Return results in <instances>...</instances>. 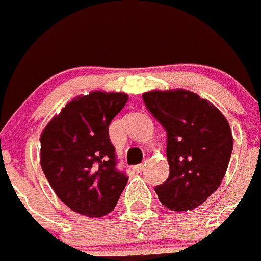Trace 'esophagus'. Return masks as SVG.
<instances>
[{
    "instance_id": "obj_1",
    "label": "esophagus",
    "mask_w": 261,
    "mask_h": 261,
    "mask_svg": "<svg viewBox=\"0 0 261 261\" xmlns=\"http://www.w3.org/2000/svg\"><path fill=\"white\" fill-rule=\"evenodd\" d=\"M143 169H144V165H143V164H138V165L134 166V170H135L136 173H140Z\"/></svg>"
}]
</instances>
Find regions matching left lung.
<instances>
[{
  "label": "left lung",
  "mask_w": 261,
  "mask_h": 261,
  "mask_svg": "<svg viewBox=\"0 0 261 261\" xmlns=\"http://www.w3.org/2000/svg\"><path fill=\"white\" fill-rule=\"evenodd\" d=\"M143 100L168 134L170 173L154 189L159 200L177 212L195 210L225 177L233 151L229 122L212 102L191 91H149Z\"/></svg>",
  "instance_id": "8db88e82"
}]
</instances>
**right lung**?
<instances>
[{
  "label": "right lung",
  "mask_w": 261,
  "mask_h": 261,
  "mask_svg": "<svg viewBox=\"0 0 261 261\" xmlns=\"http://www.w3.org/2000/svg\"><path fill=\"white\" fill-rule=\"evenodd\" d=\"M123 92L76 96L40 135V164L51 189L70 210L102 217L114 210L128 178L116 168L112 119L125 107Z\"/></svg>",
  "instance_id": "right-lung-1"
}]
</instances>
